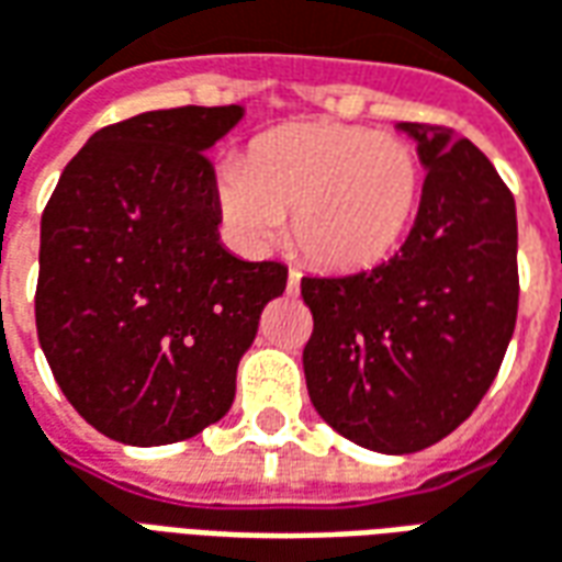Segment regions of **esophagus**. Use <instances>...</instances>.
I'll return each instance as SVG.
<instances>
[{
	"label": "esophagus",
	"instance_id": "34e87169",
	"mask_svg": "<svg viewBox=\"0 0 562 562\" xmlns=\"http://www.w3.org/2000/svg\"><path fill=\"white\" fill-rule=\"evenodd\" d=\"M300 281H302L300 269H290V274H288V293H300Z\"/></svg>",
	"mask_w": 562,
	"mask_h": 562
}]
</instances>
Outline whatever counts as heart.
Masks as SVG:
<instances>
[{
	"mask_svg": "<svg viewBox=\"0 0 562 562\" xmlns=\"http://www.w3.org/2000/svg\"><path fill=\"white\" fill-rule=\"evenodd\" d=\"M420 190L424 169L405 138L345 123L274 130L250 145L245 166L214 175L221 217L245 248H272L293 214L296 248L329 272L387 260L415 224Z\"/></svg>",
	"mask_w": 562,
	"mask_h": 562,
	"instance_id": "b5f03b06",
	"label": "heart"
}]
</instances>
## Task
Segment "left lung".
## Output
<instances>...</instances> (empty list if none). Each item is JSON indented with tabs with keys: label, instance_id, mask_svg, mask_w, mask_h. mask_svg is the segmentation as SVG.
<instances>
[{
	"label": "left lung",
	"instance_id": "left-lung-1",
	"mask_svg": "<svg viewBox=\"0 0 562 562\" xmlns=\"http://www.w3.org/2000/svg\"><path fill=\"white\" fill-rule=\"evenodd\" d=\"M427 169L393 260L302 278L314 333L302 351L317 415L360 448L415 453L475 412L517 321V214L469 138L396 123Z\"/></svg>",
	"mask_w": 562,
	"mask_h": 562
}]
</instances>
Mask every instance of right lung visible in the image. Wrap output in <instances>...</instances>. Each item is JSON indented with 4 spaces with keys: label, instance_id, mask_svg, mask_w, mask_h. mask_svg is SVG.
Instances as JSON below:
<instances>
[{
    "label": "right lung",
    "instance_id": "add662e5",
    "mask_svg": "<svg viewBox=\"0 0 562 562\" xmlns=\"http://www.w3.org/2000/svg\"><path fill=\"white\" fill-rule=\"evenodd\" d=\"M241 105L145 111L87 138L42 214L35 326L75 412L123 445L190 439L236 400L238 360L288 266L221 241L211 147Z\"/></svg>",
    "mask_w": 562,
    "mask_h": 562
}]
</instances>
